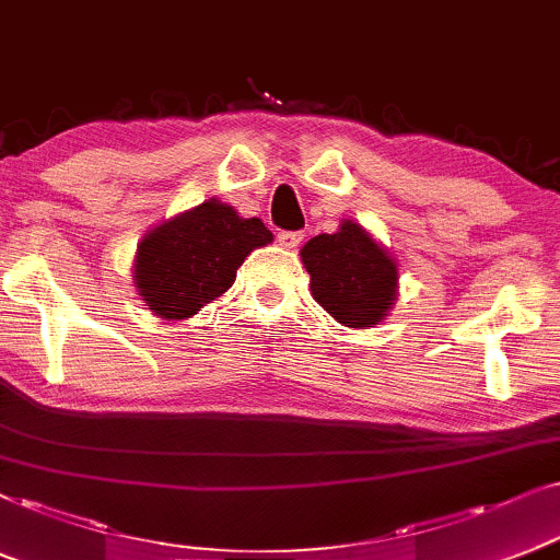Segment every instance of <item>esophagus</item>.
Listing matches in <instances>:
<instances>
[{"label": "esophagus", "instance_id": "1", "mask_svg": "<svg viewBox=\"0 0 560 560\" xmlns=\"http://www.w3.org/2000/svg\"><path fill=\"white\" fill-rule=\"evenodd\" d=\"M302 240H304L302 232H279V245L287 247V250H294Z\"/></svg>", "mask_w": 560, "mask_h": 560}]
</instances>
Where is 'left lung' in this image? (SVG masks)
<instances>
[{
    "mask_svg": "<svg viewBox=\"0 0 560 560\" xmlns=\"http://www.w3.org/2000/svg\"><path fill=\"white\" fill-rule=\"evenodd\" d=\"M315 302L346 328H374L398 300V260L353 219L302 245Z\"/></svg>",
    "mask_w": 560,
    "mask_h": 560,
    "instance_id": "obj_1",
    "label": "left lung"
}]
</instances>
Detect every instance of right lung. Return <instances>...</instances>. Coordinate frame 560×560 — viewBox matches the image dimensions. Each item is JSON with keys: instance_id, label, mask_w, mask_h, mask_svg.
<instances>
[{"instance_id": "right-lung-1", "label": "right lung", "mask_w": 560, "mask_h": 560, "mask_svg": "<svg viewBox=\"0 0 560 560\" xmlns=\"http://www.w3.org/2000/svg\"><path fill=\"white\" fill-rule=\"evenodd\" d=\"M271 240L260 219L207 198L147 230L133 256V287L152 315L186 320L228 292L245 258Z\"/></svg>"}]
</instances>
